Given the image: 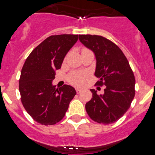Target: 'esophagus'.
I'll return each mask as SVG.
<instances>
[{
    "mask_svg": "<svg viewBox=\"0 0 155 155\" xmlns=\"http://www.w3.org/2000/svg\"><path fill=\"white\" fill-rule=\"evenodd\" d=\"M76 91H77V93H78V94H80V93L82 91V89H81V88H77Z\"/></svg>",
    "mask_w": 155,
    "mask_h": 155,
    "instance_id": "34e87169",
    "label": "esophagus"
}]
</instances>
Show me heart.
<instances>
[{
    "label": "heart",
    "instance_id": "obj_1",
    "mask_svg": "<svg viewBox=\"0 0 155 155\" xmlns=\"http://www.w3.org/2000/svg\"><path fill=\"white\" fill-rule=\"evenodd\" d=\"M87 74L83 71H73L68 76V81L74 85L80 86L84 84L87 78Z\"/></svg>",
    "mask_w": 155,
    "mask_h": 155
}]
</instances>
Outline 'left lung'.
Masks as SVG:
<instances>
[{
    "label": "left lung",
    "mask_w": 155,
    "mask_h": 155,
    "mask_svg": "<svg viewBox=\"0 0 155 155\" xmlns=\"http://www.w3.org/2000/svg\"><path fill=\"white\" fill-rule=\"evenodd\" d=\"M79 40L94 53L96 84L105 85L104 93L91 89L92 98L85 105L90 118L109 124L125 114L135 95V78L127 57L112 41L101 35H79Z\"/></svg>",
    "instance_id": "obj_1"
}]
</instances>
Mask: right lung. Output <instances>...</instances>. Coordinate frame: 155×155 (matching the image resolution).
<instances>
[{"label": "right lung", "mask_w": 155, "mask_h": 155, "mask_svg": "<svg viewBox=\"0 0 155 155\" xmlns=\"http://www.w3.org/2000/svg\"><path fill=\"white\" fill-rule=\"evenodd\" d=\"M78 39V35H51L30 53L21 69L19 91L27 113L42 125L61 121L76 94L74 87L53 84L55 71L61 68L67 53Z\"/></svg>", "instance_id": "1"}]
</instances>
